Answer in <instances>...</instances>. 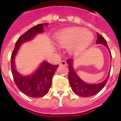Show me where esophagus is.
Returning a JSON list of instances; mask_svg holds the SVG:
<instances>
[{
	"instance_id": "obj_1",
	"label": "esophagus",
	"mask_w": 121,
	"mask_h": 121,
	"mask_svg": "<svg viewBox=\"0 0 121 121\" xmlns=\"http://www.w3.org/2000/svg\"><path fill=\"white\" fill-rule=\"evenodd\" d=\"M60 65H63V66H66L67 65V63H66V61H61L60 62Z\"/></svg>"
}]
</instances>
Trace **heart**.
Returning <instances> with one entry per match:
<instances>
[{
    "mask_svg": "<svg viewBox=\"0 0 121 121\" xmlns=\"http://www.w3.org/2000/svg\"><path fill=\"white\" fill-rule=\"evenodd\" d=\"M56 40L62 47H69L73 54H78L91 45L94 35L91 32L84 28H69L58 32L56 35Z\"/></svg>",
    "mask_w": 121,
    "mask_h": 121,
    "instance_id": "b5f03b06",
    "label": "heart"
}]
</instances>
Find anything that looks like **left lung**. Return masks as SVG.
I'll list each match as a JSON object with an SVG mask.
<instances>
[{
  "label": "left lung",
  "instance_id": "8db88e82",
  "mask_svg": "<svg viewBox=\"0 0 121 121\" xmlns=\"http://www.w3.org/2000/svg\"><path fill=\"white\" fill-rule=\"evenodd\" d=\"M96 34H97V40H96V43L104 45L108 49L109 54H110L111 61H112V54L110 52L109 47L107 45L106 41L101 35H100L98 33H96ZM67 63L69 64V84H70V86H71L73 91L78 96H82V97H89V96H93L95 95H96L104 87V86L106 85L107 82H108V80L109 78L110 70L108 73L107 78L103 82L99 83V84H87L80 78V76L77 74L75 70L74 69L73 60L68 59L67 60Z\"/></svg>",
  "mask_w": 121,
  "mask_h": 121
}]
</instances>
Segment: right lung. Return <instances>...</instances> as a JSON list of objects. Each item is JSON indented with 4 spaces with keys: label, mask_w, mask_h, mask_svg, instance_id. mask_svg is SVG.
<instances>
[{
    "label": "right lung",
    "mask_w": 121,
    "mask_h": 121,
    "mask_svg": "<svg viewBox=\"0 0 121 121\" xmlns=\"http://www.w3.org/2000/svg\"><path fill=\"white\" fill-rule=\"evenodd\" d=\"M48 25V23L39 24L25 32L18 39L12 54L11 67L15 83L20 91L30 97L39 98L48 93L52 85V76L58 67V65H52L43 61L32 74L24 76L16 69L15 58L22 44L32 41L36 35L43 33V27L47 26Z\"/></svg>",
    "instance_id": "1"
}]
</instances>
